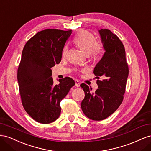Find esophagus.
<instances>
[{
	"instance_id": "esophagus-1",
	"label": "esophagus",
	"mask_w": 151,
	"mask_h": 151,
	"mask_svg": "<svg viewBox=\"0 0 151 151\" xmlns=\"http://www.w3.org/2000/svg\"><path fill=\"white\" fill-rule=\"evenodd\" d=\"M75 86L76 87H79L80 85V81L78 80H75Z\"/></svg>"
}]
</instances>
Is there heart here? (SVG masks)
I'll use <instances>...</instances> for the list:
<instances>
[{
  "label": "heart",
  "instance_id": "heart-1",
  "mask_svg": "<svg viewBox=\"0 0 151 151\" xmlns=\"http://www.w3.org/2000/svg\"><path fill=\"white\" fill-rule=\"evenodd\" d=\"M75 42L86 54L89 55L91 54L92 58L94 59L97 58L101 52L102 43L97 41L93 34L88 31H80L75 37ZM68 52V47L65 45L62 51V56L63 58L66 56Z\"/></svg>",
  "mask_w": 151,
  "mask_h": 151
}]
</instances>
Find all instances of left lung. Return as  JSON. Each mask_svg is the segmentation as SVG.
Here are the masks:
<instances>
[{"mask_svg": "<svg viewBox=\"0 0 151 151\" xmlns=\"http://www.w3.org/2000/svg\"><path fill=\"white\" fill-rule=\"evenodd\" d=\"M105 52L94 68L98 88L92 92L85 83L80 85L85 92L81 107L85 115L92 120L104 119L121 105L128 76L126 53L122 41L109 29L98 30Z\"/></svg>", "mask_w": 151, "mask_h": 151, "instance_id": "8db88e82", "label": "left lung"}]
</instances>
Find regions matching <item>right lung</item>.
<instances>
[{
    "instance_id": "add662e5",
    "label": "right lung",
    "mask_w": 151,
    "mask_h": 151,
    "mask_svg": "<svg viewBox=\"0 0 151 151\" xmlns=\"http://www.w3.org/2000/svg\"><path fill=\"white\" fill-rule=\"evenodd\" d=\"M72 30L47 29L35 34L25 44L18 70L22 104L36 122L48 124L61 114L60 102L75 85L70 77L54 85L51 68L61 61L62 51Z\"/></svg>"
}]
</instances>
